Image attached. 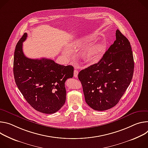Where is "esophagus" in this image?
Listing matches in <instances>:
<instances>
[{
    "instance_id": "1",
    "label": "esophagus",
    "mask_w": 148,
    "mask_h": 148,
    "mask_svg": "<svg viewBox=\"0 0 148 148\" xmlns=\"http://www.w3.org/2000/svg\"><path fill=\"white\" fill-rule=\"evenodd\" d=\"M77 75H78V71L75 69L74 71V77H77Z\"/></svg>"
}]
</instances>
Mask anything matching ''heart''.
<instances>
[{
  "label": "heart",
  "mask_w": 148,
  "mask_h": 148,
  "mask_svg": "<svg viewBox=\"0 0 148 148\" xmlns=\"http://www.w3.org/2000/svg\"><path fill=\"white\" fill-rule=\"evenodd\" d=\"M90 38L89 37L84 38L76 40L73 44L76 48L83 49L86 47L89 44ZM104 51V47L102 45H96L90 47L86 54V60L90 63L97 62L101 58Z\"/></svg>",
  "instance_id": "heart-1"
}]
</instances>
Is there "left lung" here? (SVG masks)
Returning a JSON list of instances; mask_svg holds the SVG:
<instances>
[{
	"mask_svg": "<svg viewBox=\"0 0 148 148\" xmlns=\"http://www.w3.org/2000/svg\"><path fill=\"white\" fill-rule=\"evenodd\" d=\"M134 71L130 42L117 29L116 40L99 62L78 74L87 104L99 111L117 105L132 81Z\"/></svg>",
	"mask_w": 148,
	"mask_h": 148,
	"instance_id": "8db88e82",
	"label": "left lung"
}]
</instances>
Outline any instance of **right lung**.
Segmentation results:
<instances>
[{
  "mask_svg": "<svg viewBox=\"0 0 148 148\" xmlns=\"http://www.w3.org/2000/svg\"><path fill=\"white\" fill-rule=\"evenodd\" d=\"M25 33L16 46L13 74L16 85L27 103L35 110L46 114L58 112L64 104L66 96L64 83L73 76L71 65L59 64L54 60L33 59L23 53Z\"/></svg>",
  "mask_w": 148,
  "mask_h": 148,
  "instance_id": "add662e5",
  "label": "right lung"
}]
</instances>
